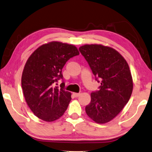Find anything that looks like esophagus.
<instances>
[{
    "label": "esophagus",
    "instance_id": "1",
    "mask_svg": "<svg viewBox=\"0 0 152 152\" xmlns=\"http://www.w3.org/2000/svg\"><path fill=\"white\" fill-rule=\"evenodd\" d=\"M73 95L75 96V97H78V96L80 95V93H73Z\"/></svg>",
    "mask_w": 152,
    "mask_h": 152
}]
</instances>
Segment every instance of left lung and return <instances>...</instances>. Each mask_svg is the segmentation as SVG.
<instances>
[{
	"mask_svg": "<svg viewBox=\"0 0 152 152\" xmlns=\"http://www.w3.org/2000/svg\"><path fill=\"white\" fill-rule=\"evenodd\" d=\"M98 82L100 90L91 93L86 112L98 124L111 121L128 102L133 80L128 64L119 52L102 45H85L79 48Z\"/></svg>",
	"mask_w": 152,
	"mask_h": 152,
	"instance_id": "8db88e82",
	"label": "left lung"
}]
</instances>
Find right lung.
Listing matches in <instances>:
<instances>
[{"label":"right lung","mask_w":152,"mask_h":152,"mask_svg":"<svg viewBox=\"0 0 152 152\" xmlns=\"http://www.w3.org/2000/svg\"><path fill=\"white\" fill-rule=\"evenodd\" d=\"M74 45L57 41L45 44L33 52L24 66L21 79L24 98L36 116L46 122L58 119L67 110L71 93L54 86L63 78L66 62L79 55Z\"/></svg>","instance_id":"obj_1"}]
</instances>
